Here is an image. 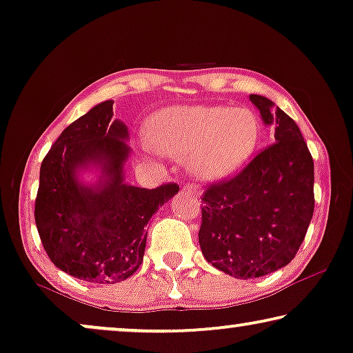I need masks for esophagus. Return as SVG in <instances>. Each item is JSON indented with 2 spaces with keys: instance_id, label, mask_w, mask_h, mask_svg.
<instances>
[{
  "instance_id": "1",
  "label": "esophagus",
  "mask_w": 353,
  "mask_h": 353,
  "mask_svg": "<svg viewBox=\"0 0 353 353\" xmlns=\"http://www.w3.org/2000/svg\"><path fill=\"white\" fill-rule=\"evenodd\" d=\"M183 190H187L188 193H192V195H200V187H198L196 183L187 182L185 185H183Z\"/></svg>"
}]
</instances>
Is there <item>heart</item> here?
Returning <instances> with one entry per match:
<instances>
[{
	"label": "heart",
	"mask_w": 353,
	"mask_h": 353,
	"mask_svg": "<svg viewBox=\"0 0 353 353\" xmlns=\"http://www.w3.org/2000/svg\"><path fill=\"white\" fill-rule=\"evenodd\" d=\"M261 125L250 108L182 105L157 113L148 123V142L160 153L185 158L195 176H230L254 153Z\"/></svg>",
	"instance_id": "1"
}]
</instances>
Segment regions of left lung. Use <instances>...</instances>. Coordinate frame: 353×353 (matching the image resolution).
<instances>
[{
    "mask_svg": "<svg viewBox=\"0 0 353 353\" xmlns=\"http://www.w3.org/2000/svg\"><path fill=\"white\" fill-rule=\"evenodd\" d=\"M275 142L235 176L216 181L201 196L198 230L206 261L240 280L290 264L314 216V160L296 121L267 97L251 94Z\"/></svg>",
    "mask_w": 353,
    "mask_h": 353,
    "instance_id": "obj_1",
    "label": "left lung"
}]
</instances>
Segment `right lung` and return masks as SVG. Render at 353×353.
<instances>
[{
    "label": "right lung",
    "mask_w": 353,
    "mask_h": 353,
    "mask_svg": "<svg viewBox=\"0 0 353 353\" xmlns=\"http://www.w3.org/2000/svg\"><path fill=\"white\" fill-rule=\"evenodd\" d=\"M113 102L91 108L63 129L44 157L34 200L43 248L57 269L91 283L126 280L142 264L145 225L179 185L141 188L123 182L129 147L125 123L112 120ZM101 162L105 181L84 188L78 167Z\"/></svg>",
    "instance_id": "1"
}]
</instances>
